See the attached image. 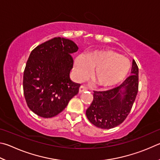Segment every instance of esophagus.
<instances>
[{
  "label": "esophagus",
  "mask_w": 160,
  "mask_h": 160,
  "mask_svg": "<svg viewBox=\"0 0 160 160\" xmlns=\"http://www.w3.org/2000/svg\"><path fill=\"white\" fill-rule=\"evenodd\" d=\"M87 91V88L85 86H80V88H79V93H83V91Z\"/></svg>",
  "instance_id": "1"
}]
</instances>
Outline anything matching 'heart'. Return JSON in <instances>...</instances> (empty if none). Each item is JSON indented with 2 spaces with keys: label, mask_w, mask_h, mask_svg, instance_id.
<instances>
[{
  "label": "heart",
  "mask_w": 160,
  "mask_h": 160,
  "mask_svg": "<svg viewBox=\"0 0 160 160\" xmlns=\"http://www.w3.org/2000/svg\"><path fill=\"white\" fill-rule=\"evenodd\" d=\"M92 78L98 85L109 87L122 82L130 69L127 58L112 50H104L76 57L74 61V76L82 81L91 72Z\"/></svg>",
  "instance_id": "1"
}]
</instances>
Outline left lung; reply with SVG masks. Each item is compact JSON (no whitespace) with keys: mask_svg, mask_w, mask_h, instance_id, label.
I'll use <instances>...</instances> for the list:
<instances>
[{"mask_svg":"<svg viewBox=\"0 0 160 160\" xmlns=\"http://www.w3.org/2000/svg\"><path fill=\"white\" fill-rule=\"evenodd\" d=\"M138 91V67L133 60L131 75L121 85L104 91H94L93 100L86 112L96 127L110 129L124 121L132 108Z\"/></svg>","mask_w":160,"mask_h":160,"instance_id":"left-lung-1","label":"left lung"}]
</instances>
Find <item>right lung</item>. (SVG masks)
I'll return each mask as SVG.
<instances>
[{
    "label": "right lung",
    "mask_w": 160,
    "mask_h": 160,
    "mask_svg": "<svg viewBox=\"0 0 160 160\" xmlns=\"http://www.w3.org/2000/svg\"><path fill=\"white\" fill-rule=\"evenodd\" d=\"M77 50L72 41L55 37L31 52L24 71L23 91L33 112L43 118L55 117L78 93L81 84L69 77L74 64L72 54Z\"/></svg>",
    "instance_id": "obj_1"
}]
</instances>
